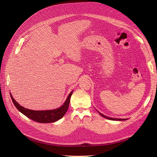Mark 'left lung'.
I'll return each mask as SVG.
<instances>
[{
    "label": "left lung",
    "instance_id": "1",
    "mask_svg": "<svg viewBox=\"0 0 157 157\" xmlns=\"http://www.w3.org/2000/svg\"><path fill=\"white\" fill-rule=\"evenodd\" d=\"M96 110H97V109H96ZM97 111L98 113H99L100 115H101V116H102V117H104V118H106V119H108V120H113V121H125V120H127L128 119V118H111V117H109L105 116V115H104V114L101 113L99 111H97Z\"/></svg>",
    "mask_w": 157,
    "mask_h": 157
}]
</instances>
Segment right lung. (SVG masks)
<instances>
[{
  "label": "right lung",
  "instance_id": "add662e5",
  "mask_svg": "<svg viewBox=\"0 0 157 157\" xmlns=\"http://www.w3.org/2000/svg\"><path fill=\"white\" fill-rule=\"evenodd\" d=\"M73 93L72 91L66 98L64 103L61 105L60 108H56L55 109L51 110H42V111H35L27 109L24 107L20 105L16 100L13 98V95L10 93L11 98L12 101L15 105L17 109L23 114L25 116H26L29 118L37 121L38 123H53L55 122L58 120L61 119L67 111V109L69 106L70 100L71 95Z\"/></svg>",
  "mask_w": 157,
  "mask_h": 157
}]
</instances>
